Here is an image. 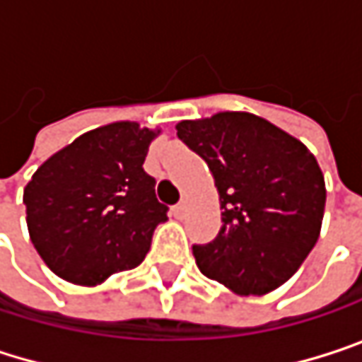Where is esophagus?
<instances>
[{"mask_svg": "<svg viewBox=\"0 0 362 362\" xmlns=\"http://www.w3.org/2000/svg\"><path fill=\"white\" fill-rule=\"evenodd\" d=\"M184 211H186V205H184V203H178V205H174V207H172L174 218H182V216H184Z\"/></svg>", "mask_w": 362, "mask_h": 362, "instance_id": "obj_1", "label": "esophagus"}]
</instances>
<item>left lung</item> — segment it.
Masks as SVG:
<instances>
[{
	"label": "left lung",
	"instance_id": "left-lung-1",
	"mask_svg": "<svg viewBox=\"0 0 362 362\" xmlns=\"http://www.w3.org/2000/svg\"><path fill=\"white\" fill-rule=\"evenodd\" d=\"M178 138L209 168L222 228L194 245L199 270L239 296L289 281L319 241L325 178L315 155L274 123L241 110L180 121Z\"/></svg>",
	"mask_w": 362,
	"mask_h": 362
}]
</instances>
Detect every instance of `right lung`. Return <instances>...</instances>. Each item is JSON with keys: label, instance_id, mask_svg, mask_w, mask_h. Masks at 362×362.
<instances>
[{"label": "right lung", "instance_id": "obj_1", "mask_svg": "<svg viewBox=\"0 0 362 362\" xmlns=\"http://www.w3.org/2000/svg\"><path fill=\"white\" fill-rule=\"evenodd\" d=\"M161 129L115 121L81 134L39 165L25 186L31 243L60 279L94 287L136 268L168 207L144 172Z\"/></svg>", "mask_w": 362, "mask_h": 362}]
</instances>
